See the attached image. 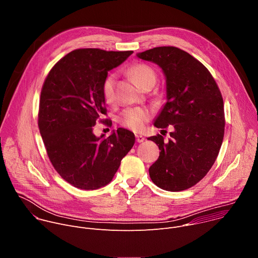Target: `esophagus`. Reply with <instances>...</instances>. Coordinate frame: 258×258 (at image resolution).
Masks as SVG:
<instances>
[{
    "label": "esophagus",
    "mask_w": 258,
    "mask_h": 258,
    "mask_svg": "<svg viewBox=\"0 0 258 258\" xmlns=\"http://www.w3.org/2000/svg\"><path fill=\"white\" fill-rule=\"evenodd\" d=\"M136 140L138 143H142L145 140V138L142 135H136Z\"/></svg>",
    "instance_id": "34e87169"
}]
</instances>
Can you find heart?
Returning <instances> with one entry per match:
<instances>
[{"instance_id":"obj_1","label":"heart","mask_w":258,"mask_h":258,"mask_svg":"<svg viewBox=\"0 0 258 258\" xmlns=\"http://www.w3.org/2000/svg\"><path fill=\"white\" fill-rule=\"evenodd\" d=\"M130 73L137 83L139 87L142 89L150 83L156 82V75L154 70L146 64H135L130 68ZM115 75L111 73L105 78L102 85V95L106 103L112 104L114 102L115 94H114V85H115ZM151 114L148 109L142 107H132L127 108L120 113L118 116L119 122L134 131L143 130L145 123L149 120Z\"/></svg>"}]
</instances>
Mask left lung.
<instances>
[{"instance_id": "obj_1", "label": "left lung", "mask_w": 258, "mask_h": 258, "mask_svg": "<svg viewBox=\"0 0 258 258\" xmlns=\"http://www.w3.org/2000/svg\"><path fill=\"white\" fill-rule=\"evenodd\" d=\"M157 64L165 77L166 103L154 120L158 128L171 125L170 138L150 137L160 149L150 166L152 181L162 190H187L213 165L225 134L224 101L208 69L175 47H157L138 53Z\"/></svg>"}]
</instances>
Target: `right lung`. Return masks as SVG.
<instances>
[{"label": "right lung", "instance_id": "obj_1", "mask_svg": "<svg viewBox=\"0 0 258 258\" xmlns=\"http://www.w3.org/2000/svg\"><path fill=\"white\" fill-rule=\"evenodd\" d=\"M132 54L75 50L54 65L44 83L40 133L56 171L79 189L96 190L108 185L135 144L134 133L125 128L119 127L106 138L93 133V126L106 114L102 85L108 71Z\"/></svg>", "mask_w": 258, "mask_h": 258}]
</instances>
